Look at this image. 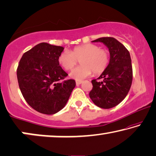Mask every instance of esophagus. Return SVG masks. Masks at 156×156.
Wrapping results in <instances>:
<instances>
[{
	"instance_id": "esophagus-1",
	"label": "esophagus",
	"mask_w": 156,
	"mask_h": 156,
	"mask_svg": "<svg viewBox=\"0 0 156 156\" xmlns=\"http://www.w3.org/2000/svg\"><path fill=\"white\" fill-rule=\"evenodd\" d=\"M82 82H83L82 81H76V85H80V84H81V83H82Z\"/></svg>"
}]
</instances>
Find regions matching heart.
I'll list each match as a JSON object with an SVG mask.
<instances>
[{
    "label": "heart",
    "mask_w": 156,
    "mask_h": 156,
    "mask_svg": "<svg viewBox=\"0 0 156 156\" xmlns=\"http://www.w3.org/2000/svg\"><path fill=\"white\" fill-rule=\"evenodd\" d=\"M80 60L81 65L72 70L71 78L81 81L92 73H103L109 64L110 55L107 50L97 45L86 44L76 46L71 52L64 51L58 56V62L65 70H70Z\"/></svg>",
    "instance_id": "b5f03b06"
}]
</instances>
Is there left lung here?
I'll return each instance as SVG.
<instances>
[{
  "label": "left lung",
  "mask_w": 156,
  "mask_h": 156,
  "mask_svg": "<svg viewBox=\"0 0 156 156\" xmlns=\"http://www.w3.org/2000/svg\"><path fill=\"white\" fill-rule=\"evenodd\" d=\"M92 42H101L108 47L110 61L98 79L91 81L93 89L89 97L99 108L109 109L122 101L129 91L132 82V66L129 52L112 37L99 38Z\"/></svg>",
  "instance_id": "left-lung-1"
}]
</instances>
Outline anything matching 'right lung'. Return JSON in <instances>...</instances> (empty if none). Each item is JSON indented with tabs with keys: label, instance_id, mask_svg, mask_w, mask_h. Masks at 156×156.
Masks as SVG:
<instances>
[{
	"label": "right lung",
	"instance_id": "1",
	"mask_svg": "<svg viewBox=\"0 0 156 156\" xmlns=\"http://www.w3.org/2000/svg\"><path fill=\"white\" fill-rule=\"evenodd\" d=\"M62 46L41 43L27 51L18 65L17 76L22 96L28 104L43 114L61 110L76 86L74 80L60 66L58 56Z\"/></svg>",
	"mask_w": 156,
	"mask_h": 156
}]
</instances>
